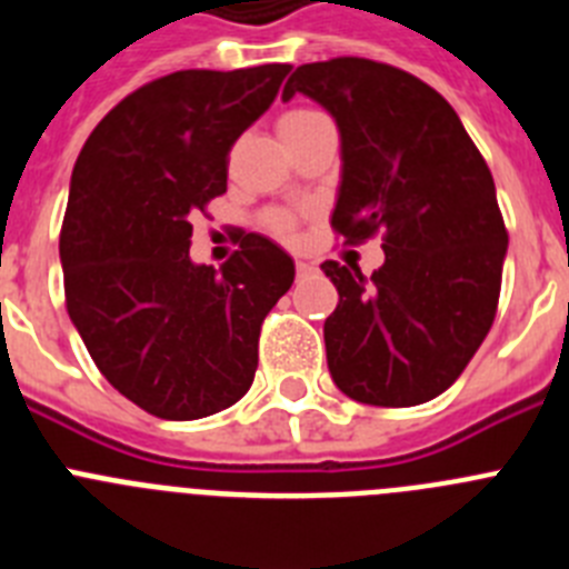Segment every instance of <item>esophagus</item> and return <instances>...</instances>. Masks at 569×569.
<instances>
[{
	"instance_id": "34e87169",
	"label": "esophagus",
	"mask_w": 569,
	"mask_h": 569,
	"mask_svg": "<svg viewBox=\"0 0 569 569\" xmlns=\"http://www.w3.org/2000/svg\"><path fill=\"white\" fill-rule=\"evenodd\" d=\"M313 264H310V261H296V273L299 276H308V273H313Z\"/></svg>"
}]
</instances>
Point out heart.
Wrapping results in <instances>:
<instances>
[{
	"mask_svg": "<svg viewBox=\"0 0 569 569\" xmlns=\"http://www.w3.org/2000/svg\"><path fill=\"white\" fill-rule=\"evenodd\" d=\"M319 119H325V116L316 113V110H290V113H284L279 119V133L281 136L299 133V130L310 128V124H316ZM276 228L288 230V219H279V222H276Z\"/></svg>",
	"mask_w": 569,
	"mask_h": 569,
	"instance_id": "obj_1",
	"label": "heart"
}]
</instances>
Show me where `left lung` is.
Listing matches in <instances>:
<instances>
[{"label": "left lung", "instance_id": "1", "mask_svg": "<svg viewBox=\"0 0 569 569\" xmlns=\"http://www.w3.org/2000/svg\"><path fill=\"white\" fill-rule=\"evenodd\" d=\"M296 93L341 136L330 224L350 244L385 230L370 279L321 264L339 290L325 319L330 376L361 405H425L459 379L499 308L507 230L490 168L447 99L393 64H301L281 99Z\"/></svg>", "mask_w": 569, "mask_h": 569}]
</instances>
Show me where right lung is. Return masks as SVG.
<instances>
[{
    "label": "right lung",
    "instance_id": "1",
    "mask_svg": "<svg viewBox=\"0 0 569 569\" xmlns=\"http://www.w3.org/2000/svg\"><path fill=\"white\" fill-rule=\"evenodd\" d=\"M288 73L176 70L124 97L79 153L59 236L68 313L104 379L150 416L204 419L253 385L293 259L244 233L219 270L196 264L190 219L228 190L230 148Z\"/></svg>",
    "mask_w": 569,
    "mask_h": 569
}]
</instances>
